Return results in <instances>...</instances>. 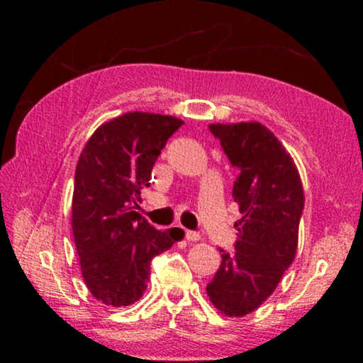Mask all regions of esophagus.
<instances>
[{
    "instance_id": "34e87169",
    "label": "esophagus",
    "mask_w": 363,
    "mask_h": 363,
    "mask_svg": "<svg viewBox=\"0 0 363 363\" xmlns=\"http://www.w3.org/2000/svg\"><path fill=\"white\" fill-rule=\"evenodd\" d=\"M200 232H196V230H186V238L189 242H196V240H200Z\"/></svg>"
}]
</instances>
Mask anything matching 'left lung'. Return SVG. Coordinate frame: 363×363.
Segmentation results:
<instances>
[{
    "mask_svg": "<svg viewBox=\"0 0 363 363\" xmlns=\"http://www.w3.org/2000/svg\"><path fill=\"white\" fill-rule=\"evenodd\" d=\"M210 131L238 173L232 196L243 218L235 223V251L219 248L223 261L206 293L225 315L242 317L274 293L294 259L303 184L290 153L261 123H218Z\"/></svg>",
    "mask_w": 363,
    "mask_h": 363,
    "instance_id": "left-lung-1",
    "label": "left lung"
}]
</instances>
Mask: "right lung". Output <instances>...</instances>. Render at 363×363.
I'll list each match as a JSON object with an SVG mask.
<instances>
[{
    "mask_svg": "<svg viewBox=\"0 0 363 363\" xmlns=\"http://www.w3.org/2000/svg\"><path fill=\"white\" fill-rule=\"evenodd\" d=\"M182 125L168 115L125 113L97 128L78 160L72 229L86 286L104 304L138 301L153 257L184 237L177 227L157 230L136 211L153 164Z\"/></svg>",
    "mask_w": 363,
    "mask_h": 363,
    "instance_id": "add662e5",
    "label": "right lung"
}]
</instances>
